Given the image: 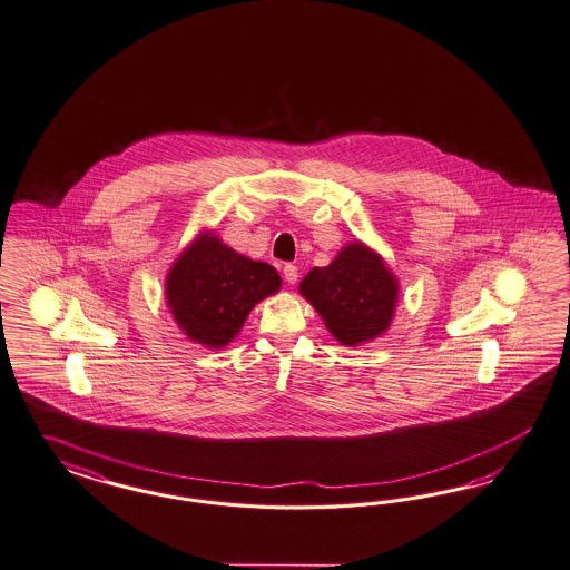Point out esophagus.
<instances>
[{
    "label": "esophagus",
    "mask_w": 570,
    "mask_h": 570,
    "mask_svg": "<svg viewBox=\"0 0 570 570\" xmlns=\"http://www.w3.org/2000/svg\"><path fill=\"white\" fill-rule=\"evenodd\" d=\"M284 277H286L288 284H296V279H298V267L293 265V263H286V265H284Z\"/></svg>",
    "instance_id": "obj_1"
}]
</instances>
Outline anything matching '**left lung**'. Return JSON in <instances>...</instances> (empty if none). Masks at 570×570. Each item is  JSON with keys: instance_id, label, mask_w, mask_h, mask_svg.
I'll use <instances>...</instances> for the list:
<instances>
[{"instance_id": "8db88e82", "label": "left lung", "mask_w": 570, "mask_h": 570, "mask_svg": "<svg viewBox=\"0 0 570 570\" xmlns=\"http://www.w3.org/2000/svg\"><path fill=\"white\" fill-rule=\"evenodd\" d=\"M330 334L357 346L384 334L395 315L399 282L376 250L363 242L346 244L328 267H313L298 284Z\"/></svg>"}]
</instances>
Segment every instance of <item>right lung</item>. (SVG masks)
<instances>
[{
  "label": "right lung",
  "mask_w": 570,
  "mask_h": 570,
  "mask_svg": "<svg viewBox=\"0 0 570 570\" xmlns=\"http://www.w3.org/2000/svg\"><path fill=\"white\" fill-rule=\"evenodd\" d=\"M279 286L282 277L269 263L248 259L213 232H203L173 263L165 296L175 324L190 341L224 348L253 307Z\"/></svg>",
  "instance_id": "obj_1"
}]
</instances>
